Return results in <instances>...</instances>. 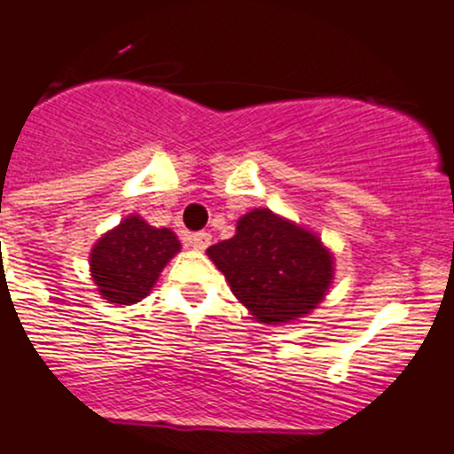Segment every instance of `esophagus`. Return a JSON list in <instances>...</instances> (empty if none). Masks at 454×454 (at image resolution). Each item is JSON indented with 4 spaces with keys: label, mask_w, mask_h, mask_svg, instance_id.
Returning a JSON list of instances; mask_svg holds the SVG:
<instances>
[{
    "label": "esophagus",
    "mask_w": 454,
    "mask_h": 454,
    "mask_svg": "<svg viewBox=\"0 0 454 454\" xmlns=\"http://www.w3.org/2000/svg\"><path fill=\"white\" fill-rule=\"evenodd\" d=\"M186 241H188V246H192V248H197V250H204V248H208L210 246V235L208 232H192V235H188L186 237Z\"/></svg>",
    "instance_id": "obj_1"
}]
</instances>
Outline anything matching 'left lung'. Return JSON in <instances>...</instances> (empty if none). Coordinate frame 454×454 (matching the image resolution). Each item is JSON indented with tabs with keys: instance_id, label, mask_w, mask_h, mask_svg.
<instances>
[{
	"instance_id": "left-lung-1",
	"label": "left lung",
	"mask_w": 454,
	"mask_h": 454,
	"mask_svg": "<svg viewBox=\"0 0 454 454\" xmlns=\"http://www.w3.org/2000/svg\"><path fill=\"white\" fill-rule=\"evenodd\" d=\"M208 257L262 324L306 317L334 277L333 253L319 237L268 208L239 217L235 237L210 246Z\"/></svg>"
}]
</instances>
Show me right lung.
I'll return each instance as SVG.
<instances>
[{
  "label": "right lung",
  "instance_id": "right-lung-1",
  "mask_svg": "<svg viewBox=\"0 0 454 454\" xmlns=\"http://www.w3.org/2000/svg\"><path fill=\"white\" fill-rule=\"evenodd\" d=\"M179 248L182 244L173 231L155 228L139 215H130L92 246L90 277L106 301L130 306L151 293Z\"/></svg>",
  "mask_w": 454,
  "mask_h": 454
}]
</instances>
